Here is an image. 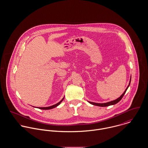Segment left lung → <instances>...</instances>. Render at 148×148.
Instances as JSON below:
<instances>
[{
  "mask_svg": "<svg viewBox=\"0 0 148 148\" xmlns=\"http://www.w3.org/2000/svg\"><path fill=\"white\" fill-rule=\"evenodd\" d=\"M130 82H131V76H130V79L129 83L128 86H127V88H126L125 90V91H124V92L122 94V95H121V96H120V97H119L118 99H117L116 100H113V101H109V102H108V103H93V102L88 101V102H89V103H90V104H92V105H93V106H103H103H112V105H114V104H117V103H119V101L122 99L123 97V96H124V95H125V92H126V91H127V89L128 87H129V85H130Z\"/></svg>",
  "mask_w": 148,
  "mask_h": 148,
  "instance_id": "obj_1",
  "label": "left lung"
}]
</instances>
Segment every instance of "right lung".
<instances>
[{"instance_id": "add662e5", "label": "right lung", "mask_w": 148, "mask_h": 148, "mask_svg": "<svg viewBox=\"0 0 148 148\" xmlns=\"http://www.w3.org/2000/svg\"><path fill=\"white\" fill-rule=\"evenodd\" d=\"M64 99V97L63 98V99H62L60 101H59L58 103H57V104H55V105L50 106H48V107H38V108H39V109H43V110H48V109H53V108H55V107L58 106L59 105H60V104L63 101Z\"/></svg>"}]
</instances>
